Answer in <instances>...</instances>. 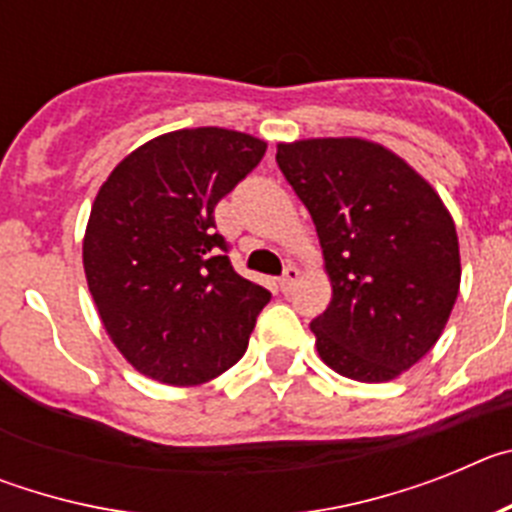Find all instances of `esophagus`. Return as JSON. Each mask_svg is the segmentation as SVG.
I'll return each instance as SVG.
<instances>
[{"label":"esophagus","mask_w":512,"mask_h":512,"mask_svg":"<svg viewBox=\"0 0 512 512\" xmlns=\"http://www.w3.org/2000/svg\"><path fill=\"white\" fill-rule=\"evenodd\" d=\"M297 279H300V269H297V266H287V269H284V274H282V279H279V289H282L284 295L295 289Z\"/></svg>","instance_id":"obj_1"}]
</instances>
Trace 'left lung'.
Wrapping results in <instances>:
<instances>
[{
  "instance_id": "1",
  "label": "left lung",
  "mask_w": 512,
  "mask_h": 512,
  "mask_svg": "<svg viewBox=\"0 0 512 512\" xmlns=\"http://www.w3.org/2000/svg\"><path fill=\"white\" fill-rule=\"evenodd\" d=\"M277 164L310 212L330 305L310 323L325 364L356 382H390L441 338L461 284L451 212L382 143H279Z\"/></svg>"
}]
</instances>
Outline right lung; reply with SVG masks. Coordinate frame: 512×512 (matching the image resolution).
<instances>
[{
  "instance_id": "1",
  "label": "right lung",
  "mask_w": 512,
  "mask_h": 512,
  "mask_svg": "<svg viewBox=\"0 0 512 512\" xmlns=\"http://www.w3.org/2000/svg\"><path fill=\"white\" fill-rule=\"evenodd\" d=\"M266 140L184 128L122 158L94 197L81 259L99 320L140 374L197 387L246 354L269 292L235 274L215 205Z\"/></svg>"
}]
</instances>
